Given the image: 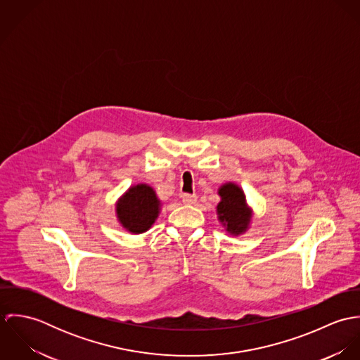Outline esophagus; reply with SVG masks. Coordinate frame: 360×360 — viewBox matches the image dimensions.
<instances>
[{
    "instance_id": "34e87169",
    "label": "esophagus",
    "mask_w": 360,
    "mask_h": 360,
    "mask_svg": "<svg viewBox=\"0 0 360 360\" xmlns=\"http://www.w3.org/2000/svg\"><path fill=\"white\" fill-rule=\"evenodd\" d=\"M197 200H198V197L195 194H184L183 195V202L186 205H194V204H197Z\"/></svg>"
}]
</instances>
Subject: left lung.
<instances>
[{
	"label": "left lung",
	"mask_w": 360,
	"mask_h": 360,
	"mask_svg": "<svg viewBox=\"0 0 360 360\" xmlns=\"http://www.w3.org/2000/svg\"><path fill=\"white\" fill-rule=\"evenodd\" d=\"M220 202L216 206L217 219L231 236L244 234L252 220V209L247 204L243 188L236 183H224L219 187Z\"/></svg>",
	"instance_id": "left-lung-1"
}]
</instances>
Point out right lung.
Listing matches in <instances>:
<instances>
[{"mask_svg":"<svg viewBox=\"0 0 360 360\" xmlns=\"http://www.w3.org/2000/svg\"><path fill=\"white\" fill-rule=\"evenodd\" d=\"M160 201L148 184L130 187L116 202V216L123 229L131 234L150 230L159 216Z\"/></svg>","mask_w":360,"mask_h":360,"instance_id":"right-lung-1","label":"right lung"}]
</instances>
